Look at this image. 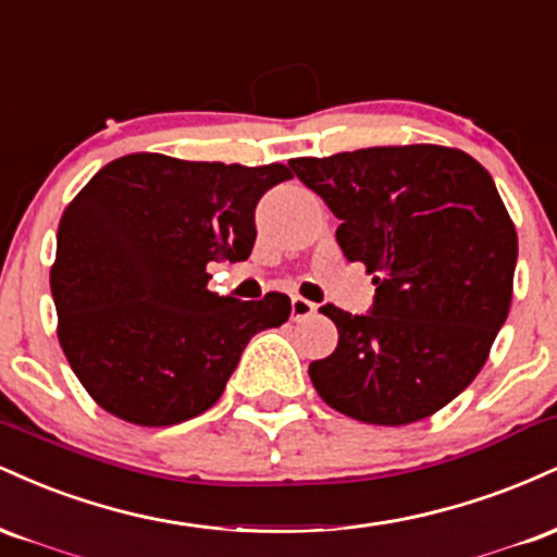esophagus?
<instances>
[{"instance_id":"esophagus-1","label":"esophagus","mask_w":557,"mask_h":557,"mask_svg":"<svg viewBox=\"0 0 557 557\" xmlns=\"http://www.w3.org/2000/svg\"><path fill=\"white\" fill-rule=\"evenodd\" d=\"M314 314H317V304H311V300H306L300 296L290 298V317L296 319V322H304V319H309Z\"/></svg>"}]
</instances>
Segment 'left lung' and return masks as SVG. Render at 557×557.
I'll return each mask as SVG.
<instances>
[{
	"label": "left lung",
	"instance_id": "obj_1",
	"mask_svg": "<svg viewBox=\"0 0 557 557\" xmlns=\"http://www.w3.org/2000/svg\"><path fill=\"white\" fill-rule=\"evenodd\" d=\"M341 220L348 261L372 272L374 304H324L337 348L311 361L335 411L380 426L432 417L471 385L508 317L519 238L490 172L445 146H372L290 159Z\"/></svg>",
	"mask_w": 557,
	"mask_h": 557
}]
</instances>
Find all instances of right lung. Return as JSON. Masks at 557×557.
<instances>
[{"label":"right lung","mask_w":557,"mask_h":557,"mask_svg":"<svg viewBox=\"0 0 557 557\" xmlns=\"http://www.w3.org/2000/svg\"><path fill=\"white\" fill-rule=\"evenodd\" d=\"M285 164L243 168L127 154L101 168L57 230L52 296L70 367L104 411L138 426L194 419L220 400L243 348L290 317L207 287L209 261H246L259 198Z\"/></svg>","instance_id":"right-lung-1"}]
</instances>
